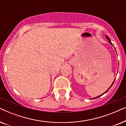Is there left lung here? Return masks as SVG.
<instances>
[{
  "instance_id": "1",
  "label": "left lung",
  "mask_w": 126,
  "mask_h": 126,
  "mask_svg": "<svg viewBox=\"0 0 126 126\" xmlns=\"http://www.w3.org/2000/svg\"><path fill=\"white\" fill-rule=\"evenodd\" d=\"M106 38H107V39L108 41H108V42H109V43H110V44L111 45H112V46H113V45H112V43H111V40H110V38H109V37H108L107 35H106ZM114 48H115V47H114ZM115 50H116V49H115ZM115 79H114V80H113V82H112V84H111V86H110V88H108V89H107V91H106V92H105L104 93H103V94H100V95H99V96H97V97H94V98H92V99H96V98H98V97H100V96H102V95H103V94H106V93H107V92H108V90H109V89H110V88H111V87H112V85H113V82H114V81H115Z\"/></svg>"
}]
</instances>
